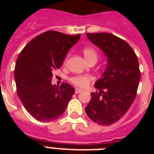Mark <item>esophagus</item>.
<instances>
[{
	"label": "esophagus",
	"mask_w": 154,
	"mask_h": 154,
	"mask_svg": "<svg viewBox=\"0 0 154 154\" xmlns=\"http://www.w3.org/2000/svg\"><path fill=\"white\" fill-rule=\"evenodd\" d=\"M82 91V90L81 89H78V88H76L75 90V94H78V93H79V92H81Z\"/></svg>",
	"instance_id": "esophagus-1"
}]
</instances>
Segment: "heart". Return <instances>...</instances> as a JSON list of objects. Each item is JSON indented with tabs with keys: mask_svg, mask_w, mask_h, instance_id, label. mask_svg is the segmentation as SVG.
I'll return each mask as SVG.
<instances>
[{
	"mask_svg": "<svg viewBox=\"0 0 154 154\" xmlns=\"http://www.w3.org/2000/svg\"><path fill=\"white\" fill-rule=\"evenodd\" d=\"M83 55L86 61L91 58H96L97 60L98 54L96 51L92 48L86 47L83 49ZM70 82L74 85L79 87H85L88 85L89 82L92 80V77L89 75H78L70 78Z\"/></svg>",
	"mask_w": 154,
	"mask_h": 154,
	"instance_id": "obj_1",
	"label": "heart"
}]
</instances>
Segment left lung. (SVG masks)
I'll return each mask as SVG.
<instances>
[{"label": "left lung", "instance_id": "8db88e82", "mask_svg": "<svg viewBox=\"0 0 154 154\" xmlns=\"http://www.w3.org/2000/svg\"><path fill=\"white\" fill-rule=\"evenodd\" d=\"M86 36L104 53L107 66L94 85L99 92L91 93L85 110L92 121L109 126L123 117L135 99L140 79L138 59L127 42L112 34Z\"/></svg>", "mask_w": 154, "mask_h": 154}]
</instances>
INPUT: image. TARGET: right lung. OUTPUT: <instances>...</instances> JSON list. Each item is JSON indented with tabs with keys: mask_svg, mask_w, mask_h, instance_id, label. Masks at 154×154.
<instances>
[{
	"mask_svg": "<svg viewBox=\"0 0 154 154\" xmlns=\"http://www.w3.org/2000/svg\"><path fill=\"white\" fill-rule=\"evenodd\" d=\"M80 36L46 31L32 39L20 53L14 69L17 95L37 120L49 122L61 116L75 94L71 85L58 87L51 84V79L52 71L62 66Z\"/></svg>",
	"mask_w": 154,
	"mask_h": 154,
	"instance_id": "right-lung-1",
	"label": "right lung"
}]
</instances>
